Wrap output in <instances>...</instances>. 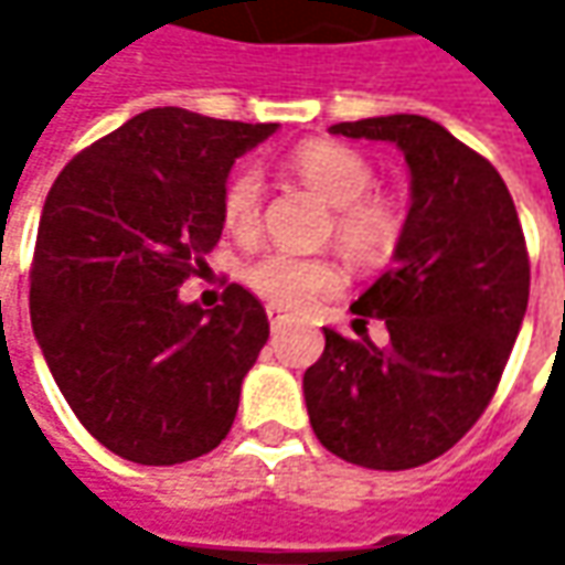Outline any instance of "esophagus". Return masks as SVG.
Listing matches in <instances>:
<instances>
[{
  "mask_svg": "<svg viewBox=\"0 0 565 565\" xmlns=\"http://www.w3.org/2000/svg\"><path fill=\"white\" fill-rule=\"evenodd\" d=\"M267 317H270V330H273V333H279V330H286V327L292 323V317L282 315L279 308H267Z\"/></svg>",
  "mask_w": 565,
  "mask_h": 565,
  "instance_id": "obj_1",
  "label": "esophagus"
}]
</instances>
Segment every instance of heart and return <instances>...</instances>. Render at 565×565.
<instances>
[{"mask_svg": "<svg viewBox=\"0 0 565 565\" xmlns=\"http://www.w3.org/2000/svg\"><path fill=\"white\" fill-rule=\"evenodd\" d=\"M289 169L333 204L330 232L345 254L359 260H383L402 235V210L393 198L371 191L374 166L367 157L337 141H308L289 153ZM260 175L242 166L228 175L220 201L223 228L235 238H254L260 228ZM250 292L276 308H305L320 295L337 292L342 270L330 257H301L292 250H264L245 264Z\"/></svg>", "mask_w": 565, "mask_h": 565, "instance_id": "obj_1", "label": "heart"}]
</instances>
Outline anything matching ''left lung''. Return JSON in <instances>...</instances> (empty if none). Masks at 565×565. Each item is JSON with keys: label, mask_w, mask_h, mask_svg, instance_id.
<instances>
[{"label": "left lung", "mask_w": 565, "mask_h": 565, "mask_svg": "<svg viewBox=\"0 0 565 565\" xmlns=\"http://www.w3.org/2000/svg\"><path fill=\"white\" fill-rule=\"evenodd\" d=\"M345 138L393 141L412 206L393 267L352 305L390 342L323 330L305 371L317 440L361 468H418L459 444L493 399L529 308L532 264L500 172L424 116L339 121Z\"/></svg>", "instance_id": "8db88e82"}]
</instances>
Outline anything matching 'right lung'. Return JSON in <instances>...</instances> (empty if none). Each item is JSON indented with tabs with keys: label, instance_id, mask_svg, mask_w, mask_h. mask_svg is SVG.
<instances>
[{
	"label": "right lung",
	"instance_id": "obj_1",
	"mask_svg": "<svg viewBox=\"0 0 565 565\" xmlns=\"http://www.w3.org/2000/svg\"><path fill=\"white\" fill-rule=\"evenodd\" d=\"M276 125L147 109L84 147L46 194L31 323L77 422L138 466H179L226 440L242 380L270 337L257 295L179 301L223 235L228 169Z\"/></svg>",
	"mask_w": 565,
	"mask_h": 565
}]
</instances>
